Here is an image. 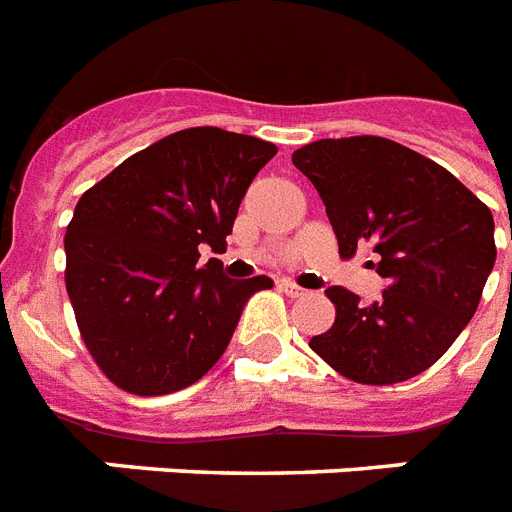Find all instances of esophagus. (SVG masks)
<instances>
[{
  "instance_id": "34e87169",
  "label": "esophagus",
  "mask_w": 512,
  "mask_h": 512,
  "mask_svg": "<svg viewBox=\"0 0 512 512\" xmlns=\"http://www.w3.org/2000/svg\"><path fill=\"white\" fill-rule=\"evenodd\" d=\"M281 292H284V295H289V297L308 295V292H305L303 287H297L295 281H281Z\"/></svg>"
}]
</instances>
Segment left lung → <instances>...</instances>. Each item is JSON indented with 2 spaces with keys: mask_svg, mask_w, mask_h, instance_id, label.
<instances>
[{
  "mask_svg": "<svg viewBox=\"0 0 512 512\" xmlns=\"http://www.w3.org/2000/svg\"><path fill=\"white\" fill-rule=\"evenodd\" d=\"M292 162L316 185L340 255L369 247L385 279L369 305L329 287L335 324L311 348L361 385L425 372L468 327L494 268L489 207L441 164L377 135L316 140Z\"/></svg>",
  "mask_w": 512,
  "mask_h": 512,
  "instance_id": "1",
  "label": "left lung"
}]
</instances>
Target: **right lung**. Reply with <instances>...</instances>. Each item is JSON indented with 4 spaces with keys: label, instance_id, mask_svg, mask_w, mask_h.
I'll return each mask as SVG.
<instances>
[{
    "label": "right lung",
    "instance_id": "right-lung-1",
    "mask_svg": "<svg viewBox=\"0 0 512 512\" xmlns=\"http://www.w3.org/2000/svg\"><path fill=\"white\" fill-rule=\"evenodd\" d=\"M276 156L268 140L191 127L124 159L76 201L66 289L82 340L116 388L167 396L223 356L244 305L268 276L199 268L223 252L249 183Z\"/></svg>",
    "mask_w": 512,
    "mask_h": 512
}]
</instances>
